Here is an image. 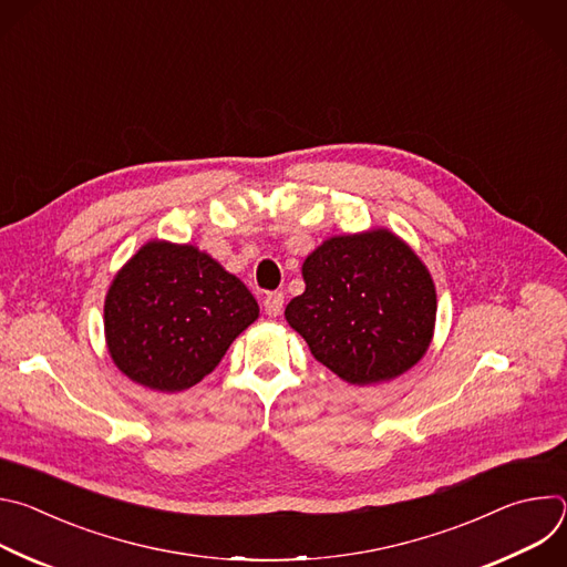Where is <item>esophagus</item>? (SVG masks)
<instances>
[{
  "instance_id": "1",
  "label": "esophagus",
  "mask_w": 567,
  "mask_h": 567,
  "mask_svg": "<svg viewBox=\"0 0 567 567\" xmlns=\"http://www.w3.org/2000/svg\"><path fill=\"white\" fill-rule=\"evenodd\" d=\"M282 305H285V293H282V291H271V293H267V298H265V311H267L271 318H276V316L282 313Z\"/></svg>"
}]
</instances>
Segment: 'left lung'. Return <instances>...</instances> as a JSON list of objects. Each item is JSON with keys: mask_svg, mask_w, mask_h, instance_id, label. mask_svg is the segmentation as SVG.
<instances>
[{"mask_svg": "<svg viewBox=\"0 0 567 567\" xmlns=\"http://www.w3.org/2000/svg\"><path fill=\"white\" fill-rule=\"evenodd\" d=\"M305 291L285 318L316 361L368 385L411 370L435 330V285L415 251L388 228L337 235L302 262Z\"/></svg>", "mask_w": 567, "mask_h": 567, "instance_id": "1", "label": "left lung"}]
</instances>
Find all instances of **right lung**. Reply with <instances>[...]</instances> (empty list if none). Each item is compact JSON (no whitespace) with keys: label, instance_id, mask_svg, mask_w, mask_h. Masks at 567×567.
Instances as JSON below:
<instances>
[{"label":"right lung","instance_id":"right-lung-1","mask_svg":"<svg viewBox=\"0 0 567 567\" xmlns=\"http://www.w3.org/2000/svg\"><path fill=\"white\" fill-rule=\"evenodd\" d=\"M258 313L245 282L208 254L152 239L112 280L105 341L125 377L179 392L210 374Z\"/></svg>","mask_w":567,"mask_h":567}]
</instances>
